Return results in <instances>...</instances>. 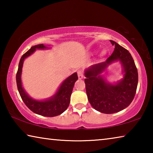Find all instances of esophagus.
Returning <instances> with one entry per match:
<instances>
[{"mask_svg":"<svg viewBox=\"0 0 153 153\" xmlns=\"http://www.w3.org/2000/svg\"><path fill=\"white\" fill-rule=\"evenodd\" d=\"M77 76H78V78L79 79H82L84 78V74H83V71L82 70L77 71Z\"/></svg>","mask_w":153,"mask_h":153,"instance_id":"esophagus-1","label":"esophagus"}]
</instances>
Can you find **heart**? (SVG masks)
I'll return each mask as SVG.
<instances>
[{
	"label": "heart",
	"mask_w": 153,
	"mask_h": 153,
	"mask_svg": "<svg viewBox=\"0 0 153 153\" xmlns=\"http://www.w3.org/2000/svg\"><path fill=\"white\" fill-rule=\"evenodd\" d=\"M105 54V51H102L101 53H100V55H101L102 56V55H104Z\"/></svg>",
	"instance_id": "obj_1"
}]
</instances>
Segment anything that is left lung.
<instances>
[{"label":"left lung","mask_w":153,"mask_h":153,"mask_svg":"<svg viewBox=\"0 0 153 153\" xmlns=\"http://www.w3.org/2000/svg\"><path fill=\"white\" fill-rule=\"evenodd\" d=\"M113 53L107 61L92 65L84 71L88 98L95 110L105 114L117 113L128 107L132 102L138 86V75L135 63L129 51L117 42ZM119 61L124 77L115 83L108 82L102 75L114 62Z\"/></svg>","instance_id":"obj_1"}]
</instances>
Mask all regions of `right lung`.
<instances>
[{"mask_svg":"<svg viewBox=\"0 0 153 153\" xmlns=\"http://www.w3.org/2000/svg\"><path fill=\"white\" fill-rule=\"evenodd\" d=\"M49 48L51 47H48L43 44L35 45L31 47L30 50L22 56L16 74V82L18 91L23 101L31 111L36 114L45 117H55L63 113L69 107L75 82L78 79L77 73H74L67 77L62 82L55 94L45 100H36L30 97L23 88L22 82V67L25 59L32 55L36 49L44 50Z\"/></svg>","mask_w":153,"mask_h":153,"instance_id":"add662e5","label":"right lung"}]
</instances>
